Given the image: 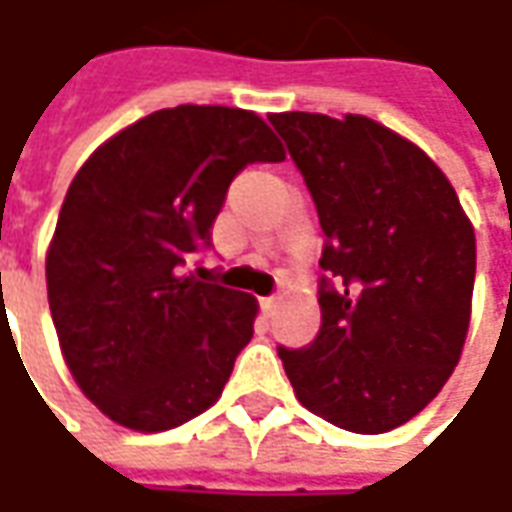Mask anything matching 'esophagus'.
<instances>
[{
	"label": "esophagus",
	"mask_w": 512,
	"mask_h": 512,
	"mask_svg": "<svg viewBox=\"0 0 512 512\" xmlns=\"http://www.w3.org/2000/svg\"><path fill=\"white\" fill-rule=\"evenodd\" d=\"M276 305H279L276 296H262V299H259V310H262L265 316H273V313H276Z\"/></svg>",
	"instance_id": "1"
}]
</instances>
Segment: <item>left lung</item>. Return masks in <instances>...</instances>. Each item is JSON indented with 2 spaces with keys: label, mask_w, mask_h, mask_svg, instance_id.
Instances as JSON below:
<instances>
[{
  "label": "left lung",
  "mask_w": 512,
  "mask_h": 512,
  "mask_svg": "<svg viewBox=\"0 0 512 512\" xmlns=\"http://www.w3.org/2000/svg\"><path fill=\"white\" fill-rule=\"evenodd\" d=\"M325 230L322 327L279 359L310 413L387 433L436 399L462 356L476 236L436 162L367 116L270 113Z\"/></svg>",
  "instance_id": "8db88e82"
}]
</instances>
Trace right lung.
<instances>
[{"instance_id":"right-lung-1","label":"right lung","mask_w":512,"mask_h":512,"mask_svg":"<svg viewBox=\"0 0 512 512\" xmlns=\"http://www.w3.org/2000/svg\"><path fill=\"white\" fill-rule=\"evenodd\" d=\"M265 122L239 108L179 105L90 153L48 250V302L82 393L130 430L205 413L253 336L256 299L182 270L210 247L230 182L282 162Z\"/></svg>"}]
</instances>
